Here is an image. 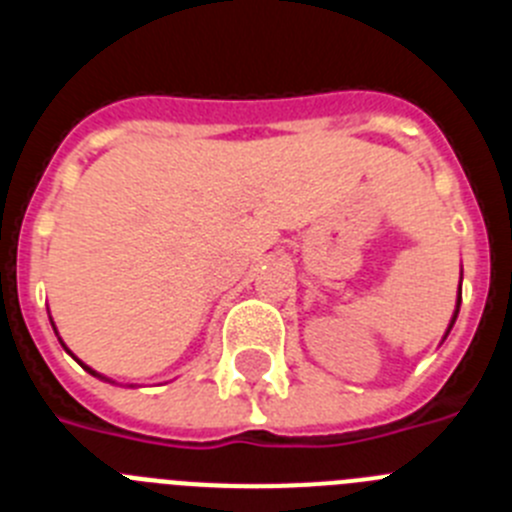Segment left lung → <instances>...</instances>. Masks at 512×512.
<instances>
[{
    "instance_id": "left-lung-1",
    "label": "left lung",
    "mask_w": 512,
    "mask_h": 512,
    "mask_svg": "<svg viewBox=\"0 0 512 512\" xmlns=\"http://www.w3.org/2000/svg\"><path fill=\"white\" fill-rule=\"evenodd\" d=\"M459 305H461V284H459V297H456V310H454V315H451V323H449V328H446V336H449V330L454 328L456 315H459ZM446 336H443V341H446Z\"/></svg>"
}]
</instances>
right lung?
Listing matches in <instances>:
<instances>
[{
	"label": "right lung",
	"mask_w": 512,
	"mask_h": 512,
	"mask_svg": "<svg viewBox=\"0 0 512 512\" xmlns=\"http://www.w3.org/2000/svg\"><path fill=\"white\" fill-rule=\"evenodd\" d=\"M51 325H53V320H51ZM53 330H56V325H53ZM56 336H58V330H56ZM58 341H61V338H58ZM61 346H63V348H66V343H63V341H61ZM66 351H69V348H66ZM69 354H71V351H69ZM71 356H74V354H71ZM74 359H76V356H74ZM76 361H79V359H76ZM79 364H81V361H79ZM81 366H84V369H87V372H89V374H94V377L104 379V382H112V379H107V377H102V374H97V372H94L92 366H87V364H81Z\"/></svg>",
	"instance_id": "1"
}]
</instances>
